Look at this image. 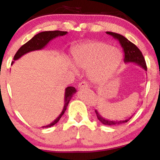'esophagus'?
I'll use <instances>...</instances> for the list:
<instances>
[{
  "label": "esophagus",
  "mask_w": 160,
  "mask_h": 160,
  "mask_svg": "<svg viewBox=\"0 0 160 160\" xmlns=\"http://www.w3.org/2000/svg\"><path fill=\"white\" fill-rule=\"evenodd\" d=\"M88 87V84L86 81H82L81 82H80L78 85V89H84V88H87Z\"/></svg>",
  "instance_id": "esophagus-1"
}]
</instances>
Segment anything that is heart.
<instances>
[{"label":"heart","mask_w":160,"mask_h":160,"mask_svg":"<svg viewBox=\"0 0 160 160\" xmlns=\"http://www.w3.org/2000/svg\"><path fill=\"white\" fill-rule=\"evenodd\" d=\"M73 62L78 68L89 70V77L92 81L107 80L117 70L122 60L119 49L101 42H90L78 46L71 52ZM76 72V69L71 67Z\"/></svg>","instance_id":"heart-1"}]
</instances>
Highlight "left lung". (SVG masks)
Returning a JSON list of instances; mask_svg holds the SVG:
<instances>
[{"mask_svg": "<svg viewBox=\"0 0 160 160\" xmlns=\"http://www.w3.org/2000/svg\"><path fill=\"white\" fill-rule=\"evenodd\" d=\"M106 33H107L108 34H109V35L112 36L113 38H115V39H117L119 42H120L121 47L123 49V52L125 54V63L137 64L138 65L141 66L143 69L147 71L146 62H145L144 56H143L140 49L138 48L136 46L132 43V42H130L129 40H128L127 38H125L124 36L121 35V34L111 32H107ZM95 113H96L97 118L98 119V120L100 121L102 124L107 125V126H119V125L125 123V122H127L133 116L132 115L131 117H129L128 119H126V120H110L104 118V117L97 111V110H95Z\"/></svg>", "mask_w": 160, "mask_h": 160, "instance_id": "1", "label": "left lung"}]
</instances>
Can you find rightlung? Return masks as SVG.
Segmentation results:
<instances>
[{
	"label": "right lung",
	"mask_w": 160,
	"mask_h": 160,
	"mask_svg": "<svg viewBox=\"0 0 160 160\" xmlns=\"http://www.w3.org/2000/svg\"><path fill=\"white\" fill-rule=\"evenodd\" d=\"M67 33V32H62V31H49V32H43L38 33V34L33 37L30 40H28L26 43H25V44L20 47L19 50L16 52L15 56H14L13 60L16 61V60L19 59V58H21L22 56L29 52H32V51L34 50H40V49H43L48 44L50 40H53L54 38H58L59 36L65 35ZM14 61L12 62V65L13 64ZM76 89L73 87V86H68V87L66 88L65 92V104H64V108L62 113H60V115L53 122H51L50 124L43 126V128L51 127V126H54L55 124L59 121L62 115L64 114L66 109H67L69 102L71 101L74 93H76Z\"/></svg>",
	"instance_id": "1"
}]
</instances>
